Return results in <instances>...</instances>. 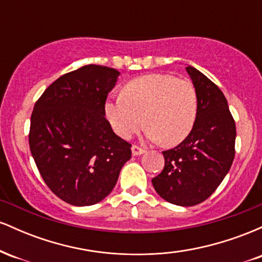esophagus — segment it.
Wrapping results in <instances>:
<instances>
[{"mask_svg":"<svg viewBox=\"0 0 262 262\" xmlns=\"http://www.w3.org/2000/svg\"><path fill=\"white\" fill-rule=\"evenodd\" d=\"M132 152H133V155H141L145 152V150H144L143 148H140V146L138 145H133L132 146Z\"/></svg>","mask_w":262,"mask_h":262,"instance_id":"obj_1","label":"esophagus"}]
</instances>
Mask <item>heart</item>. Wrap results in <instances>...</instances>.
Wrapping results in <instances>:
<instances>
[{
	"instance_id": "1",
	"label": "heart",
	"mask_w": 262,
	"mask_h": 262,
	"mask_svg": "<svg viewBox=\"0 0 262 262\" xmlns=\"http://www.w3.org/2000/svg\"><path fill=\"white\" fill-rule=\"evenodd\" d=\"M106 116L123 139H130L145 123L146 138L176 145L187 138L198 112L193 83L171 74H149L129 81L122 96L104 104Z\"/></svg>"
}]
</instances>
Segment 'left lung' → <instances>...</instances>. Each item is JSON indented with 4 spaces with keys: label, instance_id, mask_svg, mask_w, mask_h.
I'll return each instance as SVG.
<instances>
[{
    "label": "left lung",
    "instance_id": "left-lung-1",
    "mask_svg": "<svg viewBox=\"0 0 262 262\" xmlns=\"http://www.w3.org/2000/svg\"><path fill=\"white\" fill-rule=\"evenodd\" d=\"M197 90L198 112L191 133L162 151L164 170L151 180L155 191L176 206H196L223 181L235 155V121L221 89L197 69L186 68Z\"/></svg>",
    "mask_w": 262,
    "mask_h": 262
}]
</instances>
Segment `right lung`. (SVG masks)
<instances>
[{"instance_id": "1", "label": "right lung", "mask_w": 262, "mask_h": 262, "mask_svg": "<svg viewBox=\"0 0 262 262\" xmlns=\"http://www.w3.org/2000/svg\"><path fill=\"white\" fill-rule=\"evenodd\" d=\"M119 73L85 65L48 87L35 102L29 148L44 182L60 200L92 206L112 192L132 144L106 119L107 96Z\"/></svg>"}]
</instances>
